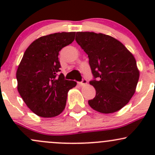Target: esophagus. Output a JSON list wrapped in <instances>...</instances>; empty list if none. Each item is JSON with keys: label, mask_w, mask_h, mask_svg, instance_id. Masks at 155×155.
I'll use <instances>...</instances> for the list:
<instances>
[{"label": "esophagus", "mask_w": 155, "mask_h": 155, "mask_svg": "<svg viewBox=\"0 0 155 155\" xmlns=\"http://www.w3.org/2000/svg\"><path fill=\"white\" fill-rule=\"evenodd\" d=\"M79 84H80V85H82V86H83V85H86V84H87V79H85V78H83V79H82V80L80 82H79Z\"/></svg>", "instance_id": "34e87169"}]
</instances>
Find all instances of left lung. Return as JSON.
<instances>
[{
    "label": "left lung",
    "mask_w": 155,
    "mask_h": 155,
    "mask_svg": "<svg viewBox=\"0 0 155 155\" xmlns=\"http://www.w3.org/2000/svg\"><path fill=\"white\" fill-rule=\"evenodd\" d=\"M76 41L89 58L96 95L89 100L92 109L112 113L129 102L135 93L140 72L134 55L121 42L109 35L76 32Z\"/></svg>",
    "instance_id": "8db88e82"
}]
</instances>
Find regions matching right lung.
Wrapping results in <instances>:
<instances>
[{
  "label": "right lung",
  "mask_w": 155,
  "mask_h": 155,
  "mask_svg": "<svg viewBox=\"0 0 155 155\" xmlns=\"http://www.w3.org/2000/svg\"><path fill=\"white\" fill-rule=\"evenodd\" d=\"M76 32H61L34 40L25 51L16 72L18 91L36 115L51 118L64 109L70 89L76 85L61 73L59 51L74 40Z\"/></svg>",
  "instance_id": "1"
}]
</instances>
